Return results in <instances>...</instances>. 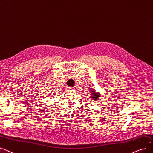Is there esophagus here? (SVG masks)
I'll use <instances>...</instances> for the list:
<instances>
[{
	"mask_svg": "<svg viewBox=\"0 0 153 153\" xmlns=\"http://www.w3.org/2000/svg\"><path fill=\"white\" fill-rule=\"evenodd\" d=\"M68 90L70 91H71V92H73L74 91H75V89H74V87H68Z\"/></svg>",
	"mask_w": 153,
	"mask_h": 153,
	"instance_id": "obj_1",
	"label": "esophagus"
}]
</instances>
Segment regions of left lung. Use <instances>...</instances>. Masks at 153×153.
<instances>
[{
	"instance_id": "8db88e82",
	"label": "left lung",
	"mask_w": 153,
	"mask_h": 153,
	"mask_svg": "<svg viewBox=\"0 0 153 153\" xmlns=\"http://www.w3.org/2000/svg\"><path fill=\"white\" fill-rule=\"evenodd\" d=\"M99 96H100V94H95V93H93V96H91V97H93V98L96 99V98H97L98 97H99Z\"/></svg>"
}]
</instances>
